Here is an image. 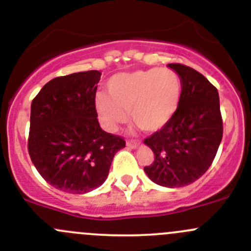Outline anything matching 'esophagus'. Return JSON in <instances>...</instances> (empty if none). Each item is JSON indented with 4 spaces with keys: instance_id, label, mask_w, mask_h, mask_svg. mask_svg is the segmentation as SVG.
<instances>
[{
    "instance_id": "esophagus-1",
    "label": "esophagus",
    "mask_w": 251,
    "mask_h": 251,
    "mask_svg": "<svg viewBox=\"0 0 251 251\" xmlns=\"http://www.w3.org/2000/svg\"><path fill=\"white\" fill-rule=\"evenodd\" d=\"M138 144H140V143H138L137 141H133V140H127V141H126V146H127L128 148H131V149L137 148Z\"/></svg>"
}]
</instances>
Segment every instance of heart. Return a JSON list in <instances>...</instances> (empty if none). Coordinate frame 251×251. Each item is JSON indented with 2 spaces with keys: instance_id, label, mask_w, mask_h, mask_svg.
<instances>
[{
  "instance_id": "obj_1",
  "label": "heart",
  "mask_w": 251,
  "mask_h": 251,
  "mask_svg": "<svg viewBox=\"0 0 251 251\" xmlns=\"http://www.w3.org/2000/svg\"><path fill=\"white\" fill-rule=\"evenodd\" d=\"M105 93L96 96L95 104L103 125L115 131L127 120L148 132L163 128L179 107L182 81L173 69L151 68L113 75Z\"/></svg>"
}]
</instances>
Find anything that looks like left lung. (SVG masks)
Listing matches in <instances>:
<instances>
[{
  "mask_svg": "<svg viewBox=\"0 0 251 251\" xmlns=\"http://www.w3.org/2000/svg\"><path fill=\"white\" fill-rule=\"evenodd\" d=\"M169 68L181 77V103L174 118L144 140L154 153L144 171L156 184L177 188L206 173L221 143L224 123L217 88L193 68L179 63Z\"/></svg>",
  "mask_w": 251,
  "mask_h": 251,
  "instance_id": "8db88e82",
  "label": "left lung"
}]
</instances>
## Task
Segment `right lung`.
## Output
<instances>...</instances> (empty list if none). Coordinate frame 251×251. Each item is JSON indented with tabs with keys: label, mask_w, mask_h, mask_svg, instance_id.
Segmentation results:
<instances>
[{
	"label": "right lung",
	"mask_w": 251,
	"mask_h": 251,
	"mask_svg": "<svg viewBox=\"0 0 251 251\" xmlns=\"http://www.w3.org/2000/svg\"><path fill=\"white\" fill-rule=\"evenodd\" d=\"M97 70L58 76L32 100L27 151L50 186L83 194L107 179L121 136L100 128L96 110Z\"/></svg>",
	"instance_id": "add662e5"
}]
</instances>
